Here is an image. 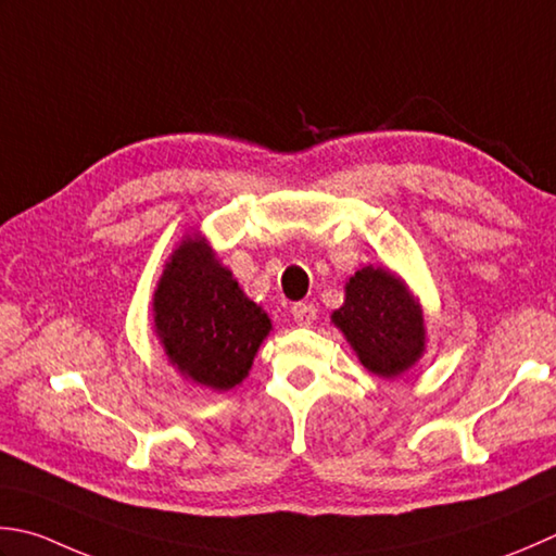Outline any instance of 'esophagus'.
Listing matches in <instances>:
<instances>
[{"label":"esophagus","mask_w":556,"mask_h":556,"mask_svg":"<svg viewBox=\"0 0 556 556\" xmlns=\"http://www.w3.org/2000/svg\"><path fill=\"white\" fill-rule=\"evenodd\" d=\"M291 315L293 320H296L299 325H303V328H308V325H313V320L318 318V308L313 306V303H293L291 306Z\"/></svg>","instance_id":"esophagus-1"}]
</instances>
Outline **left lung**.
Masks as SVG:
<instances>
[{
    "label": "left lung",
    "instance_id": "obj_1",
    "mask_svg": "<svg viewBox=\"0 0 556 556\" xmlns=\"http://www.w3.org/2000/svg\"><path fill=\"white\" fill-rule=\"evenodd\" d=\"M332 320L376 376L405 374L424 352V318L405 285L388 269L364 267L346 285Z\"/></svg>",
    "mask_w": 556,
    "mask_h": 556
}]
</instances>
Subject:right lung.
Wrapping results in <instances>:
<instances>
[{
    "mask_svg": "<svg viewBox=\"0 0 556 556\" xmlns=\"http://www.w3.org/2000/svg\"><path fill=\"white\" fill-rule=\"evenodd\" d=\"M154 323L173 366L194 383L228 390L248 376L271 323L216 263L202 238L176 250L154 293Z\"/></svg>",
    "mask_w": 556,
    "mask_h": 556,
    "instance_id": "right-lung-1",
    "label": "right lung"
}]
</instances>
